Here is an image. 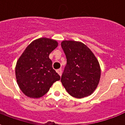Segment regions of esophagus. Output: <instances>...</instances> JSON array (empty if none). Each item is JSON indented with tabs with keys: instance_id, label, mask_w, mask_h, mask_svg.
I'll list each match as a JSON object with an SVG mask.
<instances>
[{
	"instance_id": "1",
	"label": "esophagus",
	"mask_w": 125,
	"mask_h": 125,
	"mask_svg": "<svg viewBox=\"0 0 125 125\" xmlns=\"http://www.w3.org/2000/svg\"><path fill=\"white\" fill-rule=\"evenodd\" d=\"M57 72L58 73V74L61 76H62V69H58V70H57Z\"/></svg>"
}]
</instances>
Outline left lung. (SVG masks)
I'll return each instance as SVG.
<instances>
[{
	"label": "left lung",
	"mask_w": 125,
	"mask_h": 125,
	"mask_svg": "<svg viewBox=\"0 0 125 125\" xmlns=\"http://www.w3.org/2000/svg\"><path fill=\"white\" fill-rule=\"evenodd\" d=\"M61 46L67 63L61 82L73 97L82 98L94 92L99 83L100 68L94 53L81 42L63 41Z\"/></svg>",
	"instance_id": "8db88e82"
}]
</instances>
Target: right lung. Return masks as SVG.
Wrapping results in <instances>:
<instances>
[{
    "label": "right lung",
    "instance_id": "obj_1",
    "mask_svg": "<svg viewBox=\"0 0 125 125\" xmlns=\"http://www.w3.org/2000/svg\"><path fill=\"white\" fill-rule=\"evenodd\" d=\"M57 42L47 38L37 39L27 47L18 60L15 68L19 86L26 96L37 98L49 91L60 76L53 69L50 53Z\"/></svg>",
    "mask_w": 125,
    "mask_h": 125
}]
</instances>
